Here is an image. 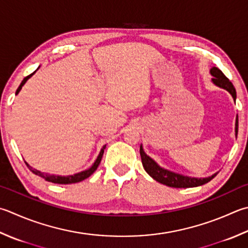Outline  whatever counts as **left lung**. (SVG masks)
<instances>
[{
	"instance_id": "8db88e82",
	"label": "left lung",
	"mask_w": 248,
	"mask_h": 248,
	"mask_svg": "<svg viewBox=\"0 0 248 248\" xmlns=\"http://www.w3.org/2000/svg\"><path fill=\"white\" fill-rule=\"evenodd\" d=\"M211 76L214 77L212 78V82L215 85L223 88L227 92L230 93L233 100H236V92L235 88L233 86V84L229 81V78L223 74L220 70L216 67H213L209 70ZM237 129H239V119L235 120V137L237 136ZM140 156H141V162L144 170H146L149 175H150L154 180L160 182L162 185H165L167 186H171V188H192V186H199L207 184L208 181H211L215 176L217 175V172H215L214 175L209 177H205V178H197V177H190L185 176L182 174H178V172L168 170L166 168L162 167L157 164V163L150 157L148 154L144 152L142 144H140Z\"/></svg>"
}]
</instances>
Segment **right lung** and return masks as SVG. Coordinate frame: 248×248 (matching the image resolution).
Here are the masks:
<instances>
[{
    "instance_id": "1",
    "label": "right lung",
    "mask_w": 248,
    "mask_h": 248,
    "mask_svg": "<svg viewBox=\"0 0 248 248\" xmlns=\"http://www.w3.org/2000/svg\"><path fill=\"white\" fill-rule=\"evenodd\" d=\"M39 68H40V66H39ZM39 68H37L33 73H31L30 76H28V77H26L25 78H23L22 82L20 83L19 87L17 88V91H16V95L19 94V92L21 91L22 86L25 85L26 82H27L28 80H29V78H30L32 76H33V74L37 71V70H39ZM106 146H107V144H105V146L101 148V150H100L99 154H98V156H97V158H96V161L94 162V164H93L90 168H87V170H82V171H80V172H77V174H74V175H69V176L50 175V174H47V172H42V171H40V170H35V168H33V167L30 166L29 164H28L27 162H26V164H27V166H28V167H29V170H30L32 172H33V174H35V175H37V176H40L41 178H44L46 181L53 182V184H59V185L77 184V182H80V181H82V180H84V179L88 178V177H90V176L93 174V172H94V171L97 170L98 165L100 164V161H101V158H102V155H104V152H105Z\"/></svg>"
}]
</instances>
